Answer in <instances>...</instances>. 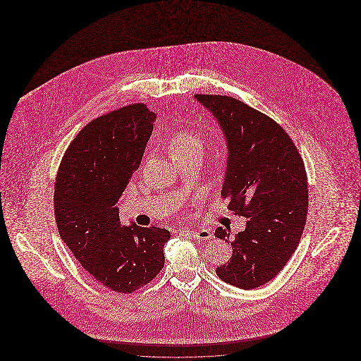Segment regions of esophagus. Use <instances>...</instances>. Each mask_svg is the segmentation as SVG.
Here are the masks:
<instances>
[{"instance_id": "1", "label": "esophagus", "mask_w": 361, "mask_h": 361, "mask_svg": "<svg viewBox=\"0 0 361 361\" xmlns=\"http://www.w3.org/2000/svg\"><path fill=\"white\" fill-rule=\"evenodd\" d=\"M183 233L188 234L189 237H192V238L197 240H207L212 237L209 230H207V228H202V230H184Z\"/></svg>"}]
</instances>
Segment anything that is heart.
<instances>
[{"label": "heart", "mask_w": 361, "mask_h": 361, "mask_svg": "<svg viewBox=\"0 0 361 361\" xmlns=\"http://www.w3.org/2000/svg\"><path fill=\"white\" fill-rule=\"evenodd\" d=\"M190 147H202V137L195 128H185L174 134L171 150H187Z\"/></svg>", "instance_id": "heart-1"}]
</instances>
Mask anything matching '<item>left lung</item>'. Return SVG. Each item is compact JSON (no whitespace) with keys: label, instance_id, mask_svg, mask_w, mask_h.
Wrapping results in <instances>:
<instances>
[{"label":"left lung","instance_id":"left-lung-1","mask_svg":"<svg viewBox=\"0 0 361 361\" xmlns=\"http://www.w3.org/2000/svg\"><path fill=\"white\" fill-rule=\"evenodd\" d=\"M218 119L227 140L222 197L246 228L230 240L233 257L216 275L252 290L272 280L296 250L309 211L305 162L286 130L268 115L221 94H195ZM215 237L228 243V230Z\"/></svg>","mask_w":361,"mask_h":361}]
</instances>
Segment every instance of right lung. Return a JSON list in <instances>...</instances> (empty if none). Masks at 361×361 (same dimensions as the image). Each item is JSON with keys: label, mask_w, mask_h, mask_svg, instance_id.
Returning a JSON list of instances; mask_svg holds the SVG:
<instances>
[{"label": "right lung", "mask_w": 361, "mask_h": 361, "mask_svg": "<svg viewBox=\"0 0 361 361\" xmlns=\"http://www.w3.org/2000/svg\"><path fill=\"white\" fill-rule=\"evenodd\" d=\"M155 115L130 104L90 121L71 140L54 189V215L62 240L105 288L133 293L165 264L169 230L121 226L118 203L140 165Z\"/></svg>", "instance_id": "add662e5"}]
</instances>
